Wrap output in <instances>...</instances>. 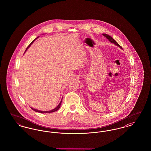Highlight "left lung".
<instances>
[{"instance_id":"1","label":"left lung","mask_w":151,"mask_h":151,"mask_svg":"<svg viewBox=\"0 0 151 151\" xmlns=\"http://www.w3.org/2000/svg\"><path fill=\"white\" fill-rule=\"evenodd\" d=\"M103 35V36H105L107 39H108L109 40V41H110V42H111V43H113L114 44H115V45H116V46H119L121 49H122V47L118 43V42L115 41V40H114L111 36H109V35H106V34H102Z\"/></svg>"}]
</instances>
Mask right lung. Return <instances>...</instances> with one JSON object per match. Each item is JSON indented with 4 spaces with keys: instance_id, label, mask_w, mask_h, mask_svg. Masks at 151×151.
Wrapping results in <instances>:
<instances>
[{
    "instance_id": "obj_1",
    "label": "right lung",
    "mask_w": 151,
    "mask_h": 151,
    "mask_svg": "<svg viewBox=\"0 0 151 151\" xmlns=\"http://www.w3.org/2000/svg\"><path fill=\"white\" fill-rule=\"evenodd\" d=\"M38 38V37H37ZM37 38H36V39L35 40H34L31 43H30V45H29V46H28V47L27 48V49L25 50V52L27 50V49H28V47H29V46L33 43V42L36 40V39ZM62 100H61V101L60 102V103H59V104L56 107V108H55V109H52V110H50V111H41V110H37V109H33V108H31L32 110H33L34 111H36V112H38V113H52V112H54V111H57L60 108V104H61V103H62Z\"/></svg>"
}]
</instances>
